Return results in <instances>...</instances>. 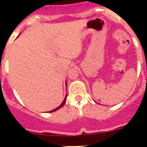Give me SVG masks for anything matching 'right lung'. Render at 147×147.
I'll return each instance as SVG.
<instances>
[{"mask_svg":"<svg viewBox=\"0 0 147 147\" xmlns=\"http://www.w3.org/2000/svg\"><path fill=\"white\" fill-rule=\"evenodd\" d=\"M65 84H66L67 85V83H65ZM66 98H67V95H65V98H64V100H63V101H62V104H61V105H59V107H56V108H55V109H53V110H52V111H50V113L51 112H54V111H57V110H59V108H61V107H62V106H63V105H65V102H66Z\"/></svg>","mask_w":147,"mask_h":147,"instance_id":"add662e5","label":"right lung"}]
</instances>
